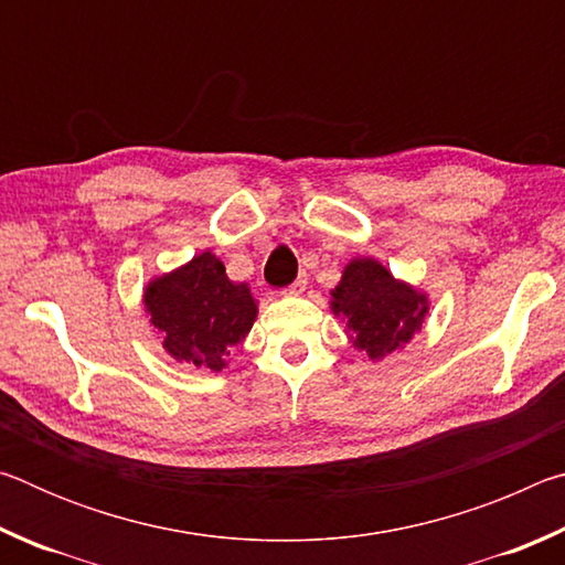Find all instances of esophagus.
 Returning a JSON list of instances; mask_svg holds the SVG:
<instances>
[{
	"mask_svg": "<svg viewBox=\"0 0 565 565\" xmlns=\"http://www.w3.org/2000/svg\"><path fill=\"white\" fill-rule=\"evenodd\" d=\"M306 284H309V281H306V276H299V279H296L294 284L286 286L284 294H289V296H299V294L306 289Z\"/></svg>",
	"mask_w": 565,
	"mask_h": 565,
	"instance_id": "esophagus-1",
	"label": "esophagus"
}]
</instances>
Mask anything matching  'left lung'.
<instances>
[{"mask_svg":"<svg viewBox=\"0 0 565 565\" xmlns=\"http://www.w3.org/2000/svg\"><path fill=\"white\" fill-rule=\"evenodd\" d=\"M333 311L349 319L353 347L381 359L420 329L426 299L374 259H353L333 291Z\"/></svg>","mask_w":565,"mask_h":565,"instance_id":"obj_1","label":"left lung"}]
</instances>
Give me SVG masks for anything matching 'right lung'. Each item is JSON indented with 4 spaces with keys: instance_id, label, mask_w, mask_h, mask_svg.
Wrapping results in <instances>:
<instances>
[{
    "instance_id": "obj_1",
    "label": "right lung",
    "mask_w": 565,
    "mask_h": 565,
    "mask_svg": "<svg viewBox=\"0 0 565 565\" xmlns=\"http://www.w3.org/2000/svg\"><path fill=\"white\" fill-rule=\"evenodd\" d=\"M145 303L151 323L167 333L171 356L209 371L226 366L228 351L246 339L256 319L248 286L228 281L224 264L212 252L151 281Z\"/></svg>"
}]
</instances>
